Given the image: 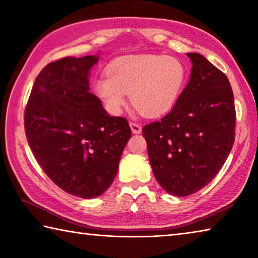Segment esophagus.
Masks as SVG:
<instances>
[{"mask_svg": "<svg viewBox=\"0 0 258 258\" xmlns=\"http://www.w3.org/2000/svg\"><path fill=\"white\" fill-rule=\"evenodd\" d=\"M130 126H131V130H132L133 133H135V134L141 133L142 127H141V125H140V124L134 123V121H130Z\"/></svg>", "mask_w": 258, "mask_h": 258, "instance_id": "obj_1", "label": "esophagus"}]
</instances>
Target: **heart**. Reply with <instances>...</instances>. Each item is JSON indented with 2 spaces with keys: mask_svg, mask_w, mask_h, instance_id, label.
<instances>
[{
  "mask_svg": "<svg viewBox=\"0 0 258 258\" xmlns=\"http://www.w3.org/2000/svg\"><path fill=\"white\" fill-rule=\"evenodd\" d=\"M186 80V68L172 55L134 54L113 61L94 89L109 111L117 113L130 94L132 106L146 117H159L174 107Z\"/></svg>",
  "mask_w": 258,
  "mask_h": 258,
  "instance_id": "heart-1",
  "label": "heart"
}]
</instances>
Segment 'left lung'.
<instances>
[{"label": "left lung", "instance_id": "1", "mask_svg": "<svg viewBox=\"0 0 258 258\" xmlns=\"http://www.w3.org/2000/svg\"><path fill=\"white\" fill-rule=\"evenodd\" d=\"M191 76L175 106L146 125L142 135L156 180L176 197L206 186L234 143L233 92L224 73L199 53H187Z\"/></svg>", "mask_w": 258, "mask_h": 258}]
</instances>
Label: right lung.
<instances>
[{"instance_id": "add662e5", "label": "right lung", "mask_w": 258, "mask_h": 258, "mask_svg": "<svg viewBox=\"0 0 258 258\" xmlns=\"http://www.w3.org/2000/svg\"><path fill=\"white\" fill-rule=\"evenodd\" d=\"M99 55L52 61L35 80L25 109V132L35 159L60 189L91 199L115 178L132 131L90 92Z\"/></svg>"}]
</instances>
